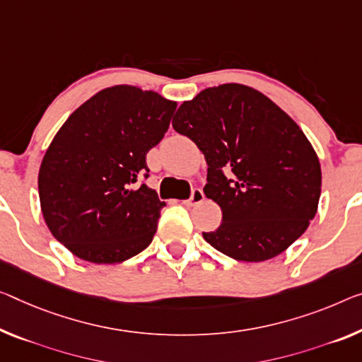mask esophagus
Masks as SVG:
<instances>
[{
  "instance_id": "esophagus-1",
  "label": "esophagus",
  "mask_w": 362,
  "mask_h": 362,
  "mask_svg": "<svg viewBox=\"0 0 362 362\" xmlns=\"http://www.w3.org/2000/svg\"><path fill=\"white\" fill-rule=\"evenodd\" d=\"M204 199H205V196H204V192L200 191V189H194L192 191V196L189 197L187 200H185V204L186 207H194V205H197V204H200V202H204Z\"/></svg>"
}]
</instances>
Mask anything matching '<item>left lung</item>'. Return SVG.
I'll return each mask as SVG.
<instances>
[{"instance_id":"8db88e82","label":"left lung","mask_w":362,"mask_h":362,"mask_svg":"<svg viewBox=\"0 0 362 362\" xmlns=\"http://www.w3.org/2000/svg\"><path fill=\"white\" fill-rule=\"evenodd\" d=\"M173 127L209 165L205 197L223 216L202 236L216 251L264 262L308 230L319 207V157L301 127L262 92L235 82L204 88L177 108Z\"/></svg>"}]
</instances>
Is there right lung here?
<instances>
[{
  "mask_svg": "<svg viewBox=\"0 0 362 362\" xmlns=\"http://www.w3.org/2000/svg\"><path fill=\"white\" fill-rule=\"evenodd\" d=\"M176 102L113 86L82 103L53 137L38 196L52 235L76 257L119 264L152 243L165 202L147 185L146 155L168 131Z\"/></svg>",
  "mask_w": 362,
  "mask_h": 362,
  "instance_id": "right-lung-1",
  "label": "right lung"
}]
</instances>
